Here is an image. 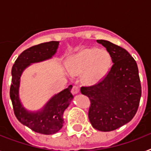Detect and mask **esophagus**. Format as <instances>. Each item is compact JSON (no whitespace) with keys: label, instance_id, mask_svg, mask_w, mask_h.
<instances>
[{"label":"esophagus","instance_id":"1","mask_svg":"<svg viewBox=\"0 0 151 151\" xmlns=\"http://www.w3.org/2000/svg\"><path fill=\"white\" fill-rule=\"evenodd\" d=\"M79 92H80L79 88H78V86H76V85H73V88H72V89H71V92H72L73 94H78Z\"/></svg>","mask_w":151,"mask_h":151}]
</instances>
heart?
<instances>
[{
    "mask_svg": "<svg viewBox=\"0 0 151 151\" xmlns=\"http://www.w3.org/2000/svg\"><path fill=\"white\" fill-rule=\"evenodd\" d=\"M111 56L106 50L88 48L71 55L67 61V70L72 75L81 73V80L86 85H95L107 73Z\"/></svg>",
    "mask_w": 151,
    "mask_h": 151,
    "instance_id": "b5f03b06",
    "label": "heart"
}]
</instances>
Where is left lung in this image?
<instances>
[{"label": "left lung", "instance_id": "1", "mask_svg": "<svg viewBox=\"0 0 151 151\" xmlns=\"http://www.w3.org/2000/svg\"><path fill=\"white\" fill-rule=\"evenodd\" d=\"M110 53L113 65L96 84L82 86L81 92L90 99L88 118L94 129L110 132L131 121L141 97L138 66L124 48L108 41L97 40Z\"/></svg>", "mask_w": 151, "mask_h": 151}]
</instances>
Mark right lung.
<instances>
[{"mask_svg": "<svg viewBox=\"0 0 151 151\" xmlns=\"http://www.w3.org/2000/svg\"><path fill=\"white\" fill-rule=\"evenodd\" d=\"M58 45L59 41H49L27 48L19 55L12 69L10 98L15 117L20 123L34 132L45 135L56 133L62 129L64 110L73 99V95L70 93L72 85H69L67 88L52 97L42 110L30 113L22 106L19 99V79L23 70L30 63L50 59L56 52Z\"/></svg>", "mask_w": 151, "mask_h": 151, "instance_id": "1", "label": "right lung"}]
</instances>
